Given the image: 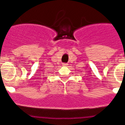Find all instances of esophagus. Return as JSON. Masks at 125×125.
I'll use <instances>...</instances> for the list:
<instances>
[{
    "label": "esophagus",
    "instance_id": "34e87169",
    "mask_svg": "<svg viewBox=\"0 0 125 125\" xmlns=\"http://www.w3.org/2000/svg\"><path fill=\"white\" fill-rule=\"evenodd\" d=\"M62 64H63V66H67V65H68V64L66 63H63Z\"/></svg>",
    "mask_w": 125,
    "mask_h": 125
}]
</instances>
